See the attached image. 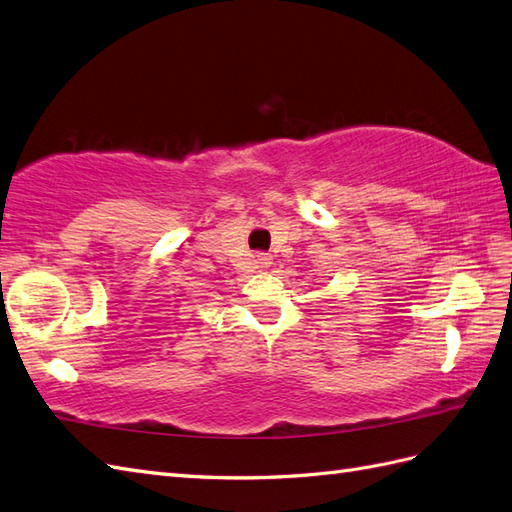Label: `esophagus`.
Instances as JSON below:
<instances>
[{
    "instance_id": "1",
    "label": "esophagus",
    "mask_w": 512,
    "mask_h": 512,
    "mask_svg": "<svg viewBox=\"0 0 512 512\" xmlns=\"http://www.w3.org/2000/svg\"><path fill=\"white\" fill-rule=\"evenodd\" d=\"M257 264H259V268H268L272 264V257L268 253H259L257 255Z\"/></svg>"
}]
</instances>
